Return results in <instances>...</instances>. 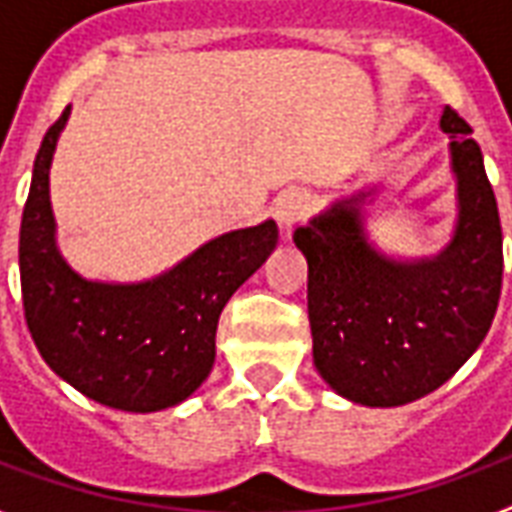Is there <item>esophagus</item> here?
I'll return each mask as SVG.
<instances>
[{
    "label": "esophagus",
    "instance_id": "1",
    "mask_svg": "<svg viewBox=\"0 0 512 512\" xmlns=\"http://www.w3.org/2000/svg\"><path fill=\"white\" fill-rule=\"evenodd\" d=\"M275 218L281 223L283 231H292V226L297 220H302L305 210H308V196L302 193V190H289V193H283L281 199L275 201Z\"/></svg>",
    "mask_w": 512,
    "mask_h": 512
}]
</instances>
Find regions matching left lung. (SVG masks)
Segmentation results:
<instances>
[{
    "mask_svg": "<svg viewBox=\"0 0 512 512\" xmlns=\"http://www.w3.org/2000/svg\"><path fill=\"white\" fill-rule=\"evenodd\" d=\"M458 179V223L445 251L401 261L368 242L360 204L333 207L294 231L308 259V319L316 371L363 406H404L450 379L494 322L502 292V226L472 128L447 106Z\"/></svg>",
    "mask_w": 512,
    "mask_h": 512,
    "instance_id": "obj_1",
    "label": "left lung"
}]
</instances>
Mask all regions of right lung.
<instances>
[{"label": "right lung", "mask_w": 512, "mask_h": 512, "mask_svg": "<svg viewBox=\"0 0 512 512\" xmlns=\"http://www.w3.org/2000/svg\"><path fill=\"white\" fill-rule=\"evenodd\" d=\"M70 106L37 149L18 264L26 327L48 368L122 412H160L196 393L215 363L223 305L267 261L275 220L220 234L144 283L81 278L57 248L48 169Z\"/></svg>", "instance_id": "add662e5"}]
</instances>
